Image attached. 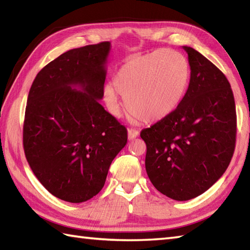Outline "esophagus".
<instances>
[{"instance_id":"esophagus-1","label":"esophagus","mask_w":250,"mask_h":250,"mask_svg":"<svg viewBox=\"0 0 250 250\" xmlns=\"http://www.w3.org/2000/svg\"><path fill=\"white\" fill-rule=\"evenodd\" d=\"M139 131L135 130V129H129L128 130V138L129 140H134L139 136Z\"/></svg>"}]
</instances>
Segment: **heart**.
Here are the masks:
<instances>
[{"label":"heart","mask_w":250,"mask_h":250,"mask_svg":"<svg viewBox=\"0 0 250 250\" xmlns=\"http://www.w3.org/2000/svg\"><path fill=\"white\" fill-rule=\"evenodd\" d=\"M188 80L189 65L183 54L156 50L122 63L114 82L105 85L104 100L112 114L119 116L122 95L132 115L143 121H158L177 109Z\"/></svg>","instance_id":"obj_1"}]
</instances>
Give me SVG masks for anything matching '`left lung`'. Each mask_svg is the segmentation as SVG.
Instances as JSON below:
<instances>
[{
  "mask_svg": "<svg viewBox=\"0 0 250 250\" xmlns=\"http://www.w3.org/2000/svg\"><path fill=\"white\" fill-rule=\"evenodd\" d=\"M188 91L172 114L142 130L150 182L174 200H188L226 172L235 148L236 110L223 72L194 48Z\"/></svg>",
  "mask_w": 250,
  "mask_h": 250,
  "instance_id": "8db88e82",
  "label": "left lung"
}]
</instances>
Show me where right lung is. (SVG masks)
<instances>
[{
    "label": "right lung",
    "mask_w": 250,
    "mask_h": 250,
    "mask_svg": "<svg viewBox=\"0 0 250 250\" xmlns=\"http://www.w3.org/2000/svg\"><path fill=\"white\" fill-rule=\"evenodd\" d=\"M110 42L73 48L41 69L29 91L23 149L54 196L83 203L99 194L128 132L100 102Z\"/></svg>",
    "instance_id": "right-lung-1"
}]
</instances>
